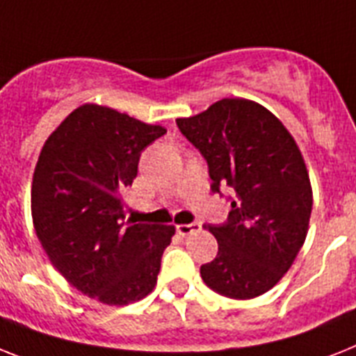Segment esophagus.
Instances as JSON below:
<instances>
[{
	"label": "esophagus",
	"mask_w": 356,
	"mask_h": 356,
	"mask_svg": "<svg viewBox=\"0 0 356 356\" xmlns=\"http://www.w3.org/2000/svg\"><path fill=\"white\" fill-rule=\"evenodd\" d=\"M176 231H178V234H181V236H187V234H193L196 233V231H200V224H180L176 225Z\"/></svg>",
	"instance_id": "34e87169"
}]
</instances>
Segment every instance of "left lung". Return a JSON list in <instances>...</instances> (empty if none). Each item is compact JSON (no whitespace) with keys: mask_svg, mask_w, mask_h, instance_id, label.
I'll use <instances>...</instances> for the list:
<instances>
[{"mask_svg":"<svg viewBox=\"0 0 356 356\" xmlns=\"http://www.w3.org/2000/svg\"><path fill=\"white\" fill-rule=\"evenodd\" d=\"M176 123L207 160L214 193L234 191L227 222L207 225L218 254L200 275L218 295L257 298L289 271L307 236L313 189L300 149L252 99L224 98Z\"/></svg>","mask_w":356,"mask_h":356,"instance_id":"1","label":"left lung"}]
</instances>
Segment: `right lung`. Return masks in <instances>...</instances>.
I'll use <instances>...</instances> for the list:
<instances>
[{
  "label": "right lung",
  "mask_w": 356,
  "mask_h": 356,
  "mask_svg": "<svg viewBox=\"0 0 356 356\" xmlns=\"http://www.w3.org/2000/svg\"><path fill=\"white\" fill-rule=\"evenodd\" d=\"M167 132L98 104L74 108L43 143L32 176V224L70 286L107 305L156 287L175 225L125 222L123 191L140 154Z\"/></svg>",
  "instance_id": "obj_1"
}]
</instances>
